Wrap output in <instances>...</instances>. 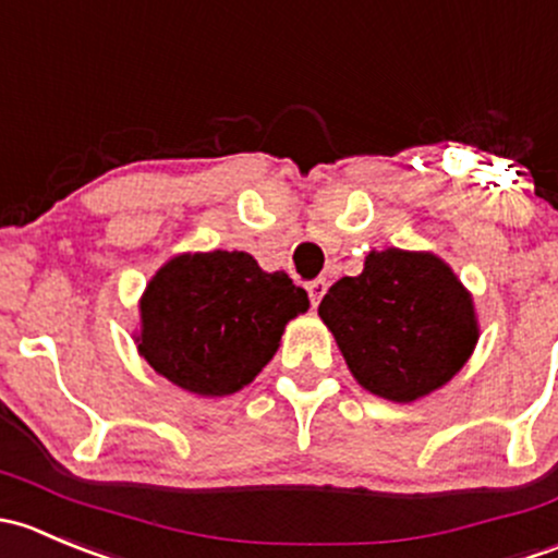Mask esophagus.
<instances>
[{"mask_svg": "<svg viewBox=\"0 0 558 558\" xmlns=\"http://www.w3.org/2000/svg\"><path fill=\"white\" fill-rule=\"evenodd\" d=\"M306 290H308V298H312V306H319L322 295H325V292H327V281H325V279L308 281Z\"/></svg>", "mask_w": 558, "mask_h": 558, "instance_id": "1", "label": "esophagus"}]
</instances>
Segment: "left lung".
Instances as JSON below:
<instances>
[{
  "instance_id": "8db88e82",
  "label": "left lung",
  "mask_w": 558,
  "mask_h": 558,
  "mask_svg": "<svg viewBox=\"0 0 558 558\" xmlns=\"http://www.w3.org/2000/svg\"><path fill=\"white\" fill-rule=\"evenodd\" d=\"M319 317L360 387L413 403L451 381L478 341L473 298L433 252L384 250L327 290Z\"/></svg>"
}]
</instances>
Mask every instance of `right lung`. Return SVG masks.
<instances>
[{
	"label": "right lung",
	"instance_id": "right-lung-1",
	"mask_svg": "<svg viewBox=\"0 0 558 558\" xmlns=\"http://www.w3.org/2000/svg\"><path fill=\"white\" fill-rule=\"evenodd\" d=\"M308 308L284 271L266 274L246 252L171 257L140 301L142 357L185 392H239L277 354L290 319Z\"/></svg>",
	"mask_w": 558,
	"mask_h": 558
}]
</instances>
